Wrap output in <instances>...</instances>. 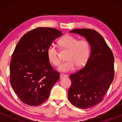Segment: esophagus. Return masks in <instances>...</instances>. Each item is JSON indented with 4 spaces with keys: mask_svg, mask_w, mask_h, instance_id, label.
<instances>
[{
    "mask_svg": "<svg viewBox=\"0 0 122 122\" xmlns=\"http://www.w3.org/2000/svg\"><path fill=\"white\" fill-rule=\"evenodd\" d=\"M67 76H68L67 75L62 74V73H61V74H60V78H61V79H64V78H67Z\"/></svg>",
    "mask_w": 122,
    "mask_h": 122,
    "instance_id": "obj_1",
    "label": "esophagus"
}]
</instances>
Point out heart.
Returning <instances> with one entry per match:
<instances>
[{"mask_svg":"<svg viewBox=\"0 0 122 122\" xmlns=\"http://www.w3.org/2000/svg\"><path fill=\"white\" fill-rule=\"evenodd\" d=\"M63 48L69 51L66 56L67 61L63 62L59 67V70L63 72L72 71L76 67L82 68L87 62L91 53V46L86 39L79 40L71 36H64L59 41ZM47 56L49 61L55 66H59L61 59L58 50L53 45L47 49Z\"/></svg>","mask_w":122,"mask_h":122,"instance_id":"obj_1","label":"heart"}]
</instances>
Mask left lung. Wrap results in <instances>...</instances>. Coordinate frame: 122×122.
<instances>
[{"label": "left lung", "mask_w": 122, "mask_h": 122, "mask_svg": "<svg viewBox=\"0 0 122 122\" xmlns=\"http://www.w3.org/2000/svg\"><path fill=\"white\" fill-rule=\"evenodd\" d=\"M70 33L84 36L91 46V55L83 68L69 76L71 81L68 99L81 109L92 107L103 101L114 77V58L103 36L91 29Z\"/></svg>", "instance_id": "obj_1"}]
</instances>
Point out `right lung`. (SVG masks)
I'll list each match as a JSON object with an SVG mask.
<instances>
[{
  "mask_svg": "<svg viewBox=\"0 0 122 122\" xmlns=\"http://www.w3.org/2000/svg\"><path fill=\"white\" fill-rule=\"evenodd\" d=\"M61 36L55 28L39 27L24 34L16 46L10 64V82L25 104H41L59 79V72L49 63L47 49Z\"/></svg>",
  "mask_w": 122,
  "mask_h": 122,
  "instance_id": "add662e5",
  "label": "right lung"
}]
</instances>
